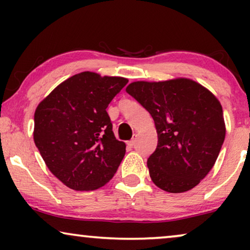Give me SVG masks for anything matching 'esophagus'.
<instances>
[{
    "label": "esophagus",
    "mask_w": 250,
    "mask_h": 250,
    "mask_svg": "<svg viewBox=\"0 0 250 250\" xmlns=\"http://www.w3.org/2000/svg\"><path fill=\"white\" fill-rule=\"evenodd\" d=\"M136 136H138V135H134V136H133V139L131 140V141H128V142H127L128 146H133L135 145V142H136Z\"/></svg>",
    "instance_id": "1"
}]
</instances>
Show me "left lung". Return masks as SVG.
Instances as JSON below:
<instances>
[{
    "mask_svg": "<svg viewBox=\"0 0 250 250\" xmlns=\"http://www.w3.org/2000/svg\"><path fill=\"white\" fill-rule=\"evenodd\" d=\"M126 92L155 122L158 145L146 163L152 182L170 193L198 186L213 168L225 139L218 99L186 77L133 82Z\"/></svg>",
    "mask_w": 250,
    "mask_h": 250,
    "instance_id": "8db88e82",
    "label": "left lung"
}]
</instances>
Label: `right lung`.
I'll return each instance as SVG.
<instances>
[{
	"label": "right lung",
	"mask_w": 250,
	"mask_h": 250,
	"mask_svg": "<svg viewBox=\"0 0 250 250\" xmlns=\"http://www.w3.org/2000/svg\"><path fill=\"white\" fill-rule=\"evenodd\" d=\"M128 80L83 71L67 78L37 105L34 142L50 172L76 191L112 179L126 145L112 132L107 109Z\"/></svg>",
	"instance_id": "1"
}]
</instances>
